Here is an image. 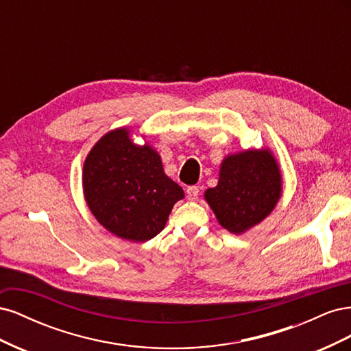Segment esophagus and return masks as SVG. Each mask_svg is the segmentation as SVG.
Here are the masks:
<instances>
[{
  "mask_svg": "<svg viewBox=\"0 0 351 351\" xmlns=\"http://www.w3.org/2000/svg\"><path fill=\"white\" fill-rule=\"evenodd\" d=\"M186 193H187L189 200H196L197 196H199V187L197 186H189L187 190H186Z\"/></svg>",
  "mask_w": 351,
  "mask_h": 351,
  "instance_id": "esophagus-1",
  "label": "esophagus"
}]
</instances>
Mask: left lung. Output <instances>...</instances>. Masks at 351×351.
I'll use <instances>...</instances> for the list:
<instances>
[{"label":"left lung","mask_w":351,"mask_h":351,"mask_svg":"<svg viewBox=\"0 0 351 351\" xmlns=\"http://www.w3.org/2000/svg\"><path fill=\"white\" fill-rule=\"evenodd\" d=\"M281 174L268 151H246L224 159L217 187L208 189L205 199L219 224L240 232L256 226L277 205Z\"/></svg>","instance_id":"obj_1"}]
</instances>
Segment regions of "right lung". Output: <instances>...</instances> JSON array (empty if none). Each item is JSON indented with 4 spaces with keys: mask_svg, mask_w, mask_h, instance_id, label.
Instances as JSON below:
<instances>
[{
    "mask_svg": "<svg viewBox=\"0 0 351 351\" xmlns=\"http://www.w3.org/2000/svg\"><path fill=\"white\" fill-rule=\"evenodd\" d=\"M83 190L89 209L112 234L146 241L162 231L183 189L167 177L151 146H136L129 132L105 134L83 165Z\"/></svg>",
    "mask_w": 351,
    "mask_h": 351,
    "instance_id": "1",
    "label": "right lung"
}]
</instances>
